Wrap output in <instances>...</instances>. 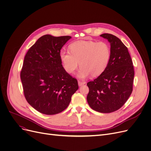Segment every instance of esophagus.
<instances>
[{
    "instance_id": "obj_1",
    "label": "esophagus",
    "mask_w": 151,
    "mask_h": 151,
    "mask_svg": "<svg viewBox=\"0 0 151 151\" xmlns=\"http://www.w3.org/2000/svg\"><path fill=\"white\" fill-rule=\"evenodd\" d=\"M78 85H79V86H83V85H84L86 83L85 82H82V81H78Z\"/></svg>"
}]
</instances>
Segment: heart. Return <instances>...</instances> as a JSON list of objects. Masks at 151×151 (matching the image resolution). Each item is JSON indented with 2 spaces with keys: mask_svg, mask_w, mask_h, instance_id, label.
I'll use <instances>...</instances> for the list:
<instances>
[{
  "mask_svg": "<svg viewBox=\"0 0 151 151\" xmlns=\"http://www.w3.org/2000/svg\"><path fill=\"white\" fill-rule=\"evenodd\" d=\"M70 50L60 52L63 68L67 73H73L80 62L81 68L78 76L81 79L91 75L92 77L101 75L108 67L111 55L109 45L103 41H77L70 45Z\"/></svg>",
  "mask_w": 151,
  "mask_h": 151,
  "instance_id": "obj_1",
  "label": "heart"
}]
</instances>
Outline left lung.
Here are the masks:
<instances>
[{
  "mask_svg": "<svg viewBox=\"0 0 151 151\" xmlns=\"http://www.w3.org/2000/svg\"><path fill=\"white\" fill-rule=\"evenodd\" d=\"M100 36L110 43L111 55L104 72L87 84L89 89L87 101L96 111L109 113L121 108L129 98L134 69L127 47L119 38L109 34Z\"/></svg>",
  "mask_w": 151,
  "mask_h": 151,
  "instance_id": "obj_1",
  "label": "left lung"
}]
</instances>
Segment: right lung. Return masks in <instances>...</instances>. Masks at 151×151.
<instances>
[{"label":"right lung","mask_w":151,"mask_h":151,"mask_svg":"<svg viewBox=\"0 0 151 151\" xmlns=\"http://www.w3.org/2000/svg\"><path fill=\"white\" fill-rule=\"evenodd\" d=\"M71 38L45 35L25 55L21 71L24 93L30 105L44 114L63 111L78 89L77 80L63 68L59 57Z\"/></svg>","instance_id":"obj_1"}]
</instances>
